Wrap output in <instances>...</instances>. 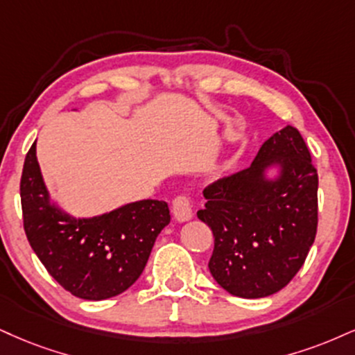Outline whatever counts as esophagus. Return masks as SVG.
<instances>
[{
	"instance_id": "34e87169",
	"label": "esophagus",
	"mask_w": 355,
	"mask_h": 355,
	"mask_svg": "<svg viewBox=\"0 0 355 355\" xmlns=\"http://www.w3.org/2000/svg\"><path fill=\"white\" fill-rule=\"evenodd\" d=\"M172 211L177 221H189L191 218V202L187 195H178L172 203Z\"/></svg>"
}]
</instances>
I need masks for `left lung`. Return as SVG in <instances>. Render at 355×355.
I'll return each mask as SVG.
<instances>
[{
  "label": "left lung",
  "instance_id": "8db88e82",
  "mask_svg": "<svg viewBox=\"0 0 355 355\" xmlns=\"http://www.w3.org/2000/svg\"><path fill=\"white\" fill-rule=\"evenodd\" d=\"M277 168L275 178L267 170ZM198 218L211 228L208 263L225 291L256 300L296 276L318 232V170L300 130L272 134L248 168L203 190Z\"/></svg>",
  "mask_w": 355,
  "mask_h": 355
}]
</instances>
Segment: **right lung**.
I'll return each mask as SVG.
<instances>
[{"mask_svg":"<svg viewBox=\"0 0 355 355\" xmlns=\"http://www.w3.org/2000/svg\"><path fill=\"white\" fill-rule=\"evenodd\" d=\"M19 193L33 251L66 291L87 301L109 300L129 289L170 223L168 205L162 200L127 203L92 218L69 215L51 202L36 142L24 160Z\"/></svg>","mask_w":355,"mask_h":355,"instance_id":"right-lung-1","label":"right lung"}]
</instances>
